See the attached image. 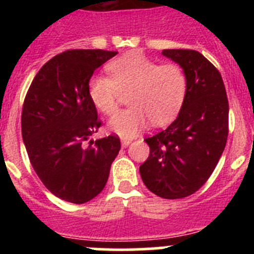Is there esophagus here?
<instances>
[{
  "label": "esophagus",
  "instance_id": "34e87169",
  "mask_svg": "<svg viewBox=\"0 0 254 254\" xmlns=\"http://www.w3.org/2000/svg\"><path fill=\"white\" fill-rule=\"evenodd\" d=\"M121 142H122V146L123 147H127L129 145V143L132 142V141L129 140V138H122V141H121Z\"/></svg>",
  "mask_w": 254,
  "mask_h": 254
}]
</instances>
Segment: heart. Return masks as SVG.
<instances>
[{"instance_id":"obj_1","label":"heart","mask_w":254,"mask_h":254,"mask_svg":"<svg viewBox=\"0 0 254 254\" xmlns=\"http://www.w3.org/2000/svg\"><path fill=\"white\" fill-rule=\"evenodd\" d=\"M108 71L112 77L90 78L89 96L103 114L112 116L118 109L121 91H132L128 100L132 108L109 121V129L122 137H133L150 120L154 125L169 123L185 103L187 77L178 64H158L142 53L131 52L112 61Z\"/></svg>"}]
</instances>
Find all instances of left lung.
I'll use <instances>...</instances> for the list:
<instances>
[{"label": "left lung", "mask_w": 254, "mask_h": 254, "mask_svg": "<svg viewBox=\"0 0 254 254\" xmlns=\"http://www.w3.org/2000/svg\"><path fill=\"white\" fill-rule=\"evenodd\" d=\"M163 56L183 68L187 94L176 121L145 140L150 155L140 174L152 193L176 199L198 190L219 163L228 140L229 103L223 77L199 52L164 49Z\"/></svg>", "instance_id": "8db88e82"}]
</instances>
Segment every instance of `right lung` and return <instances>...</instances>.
Returning <instances> with one entry per match:
<instances>
[{"label": "right lung", "mask_w": 254, "mask_h": 254, "mask_svg": "<svg viewBox=\"0 0 254 254\" xmlns=\"http://www.w3.org/2000/svg\"><path fill=\"white\" fill-rule=\"evenodd\" d=\"M116 55L103 49L60 53L39 69L24 100L21 133L31 165L47 190L67 202L98 196L121 150L116 134L85 146L102 126L89 81Z\"/></svg>", "instance_id": "1"}]
</instances>
